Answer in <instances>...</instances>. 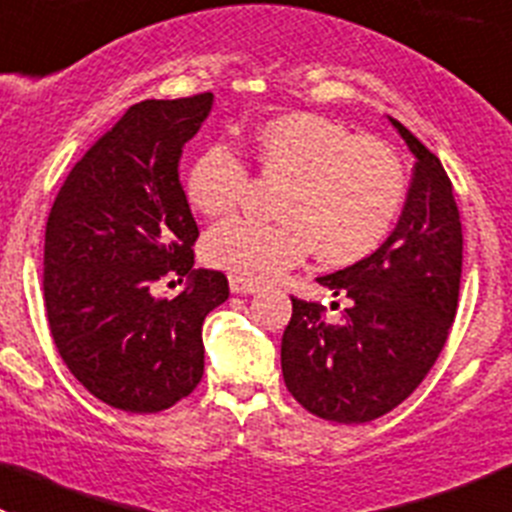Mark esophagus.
Returning <instances> with one entry per match:
<instances>
[{"label":"esophagus","mask_w":512,"mask_h":512,"mask_svg":"<svg viewBox=\"0 0 512 512\" xmlns=\"http://www.w3.org/2000/svg\"><path fill=\"white\" fill-rule=\"evenodd\" d=\"M229 288H232V293H255V290H260V283L245 278V275H229Z\"/></svg>","instance_id":"esophagus-1"}]
</instances>
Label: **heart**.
Wrapping results in <instances>:
<instances>
[{
    "mask_svg": "<svg viewBox=\"0 0 512 512\" xmlns=\"http://www.w3.org/2000/svg\"><path fill=\"white\" fill-rule=\"evenodd\" d=\"M247 150L262 178L280 181L270 206L278 219L214 227L201 247L209 265L262 280L316 250L324 265L347 267L375 255L393 234L408 181L403 160L385 142L296 112L260 124ZM247 186V163L224 142L204 147L183 178L188 204L204 216L232 214Z\"/></svg>",
    "mask_w": 512,
    "mask_h": 512,
    "instance_id": "heart-1",
    "label": "heart"
}]
</instances>
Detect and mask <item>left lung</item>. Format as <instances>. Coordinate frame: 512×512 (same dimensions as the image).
I'll return each instance as SVG.
<instances>
[{
	"label": "left lung",
	"mask_w": 512,
	"mask_h": 512,
	"mask_svg": "<svg viewBox=\"0 0 512 512\" xmlns=\"http://www.w3.org/2000/svg\"><path fill=\"white\" fill-rule=\"evenodd\" d=\"M416 155L403 216L367 260L319 278L347 298L339 324L321 303L293 298L280 365L290 395L313 416L367 423L423 382L446 344L459 303L462 222L444 165L390 119ZM339 306V303H336Z\"/></svg>",
	"instance_id": "obj_1"
}]
</instances>
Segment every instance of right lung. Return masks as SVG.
Returning <instances> with one entry per match:
<instances>
[{"label":"right lung","mask_w":512,"mask_h":512,"mask_svg":"<svg viewBox=\"0 0 512 512\" xmlns=\"http://www.w3.org/2000/svg\"><path fill=\"white\" fill-rule=\"evenodd\" d=\"M214 96L130 107L73 165L45 227L43 298L71 375L101 403L158 413L204 375L206 313L229 298L227 275L193 270L199 227L183 191V145ZM163 277L187 280L155 299Z\"/></svg>","instance_id":"1"}]
</instances>
